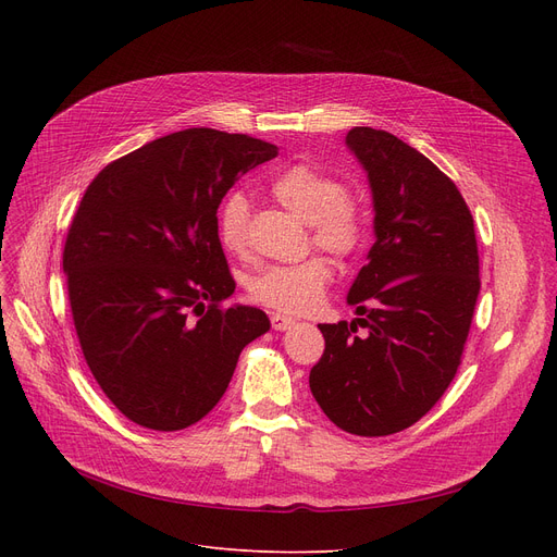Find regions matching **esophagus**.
<instances>
[{
  "mask_svg": "<svg viewBox=\"0 0 557 557\" xmlns=\"http://www.w3.org/2000/svg\"><path fill=\"white\" fill-rule=\"evenodd\" d=\"M271 323H273V330L284 332V330H288L290 325H296V320L284 315V313H271Z\"/></svg>",
  "mask_w": 557,
  "mask_h": 557,
  "instance_id": "esophagus-1",
  "label": "esophagus"
}]
</instances>
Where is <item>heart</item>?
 Instances as JSON below:
<instances>
[{"mask_svg":"<svg viewBox=\"0 0 557 557\" xmlns=\"http://www.w3.org/2000/svg\"><path fill=\"white\" fill-rule=\"evenodd\" d=\"M273 196L286 210L311 223L318 248L345 257L355 252L363 237V219L355 198L343 194L336 178L311 164H296L273 181ZM219 239L230 252L248 246V198L230 191L219 208ZM334 271L325 257H309L298 263H277L261 269L248 282L255 302L286 313H307L325 298Z\"/></svg>","mask_w":557,"mask_h":557,"instance_id":"heart-1","label":"heart"}]
</instances>
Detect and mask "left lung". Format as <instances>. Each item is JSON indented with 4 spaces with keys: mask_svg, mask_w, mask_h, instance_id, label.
Returning <instances> with one entry per match:
<instances>
[{
    "mask_svg": "<svg viewBox=\"0 0 557 557\" xmlns=\"http://www.w3.org/2000/svg\"><path fill=\"white\" fill-rule=\"evenodd\" d=\"M345 146L368 175L374 244L347 290L359 318L318 325L325 352L309 388L338 429L374 437L416 424L456 376L481 288L479 250L460 191L413 146L368 126Z\"/></svg>",
    "mask_w": 557,
    "mask_h": 557,
    "instance_id": "obj_1",
    "label": "left lung"
}]
</instances>
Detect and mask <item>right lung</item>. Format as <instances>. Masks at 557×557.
Listing matches in <instances>:
<instances>
[{"label": "right lung", "mask_w": 557, "mask_h": 557, "mask_svg": "<svg viewBox=\"0 0 557 557\" xmlns=\"http://www.w3.org/2000/svg\"><path fill=\"white\" fill-rule=\"evenodd\" d=\"M277 146L187 128L108 164L67 232L63 271L83 357L135 424L181 431L223 397L242 349L271 330L257 307H221L234 280L216 210Z\"/></svg>", "instance_id": "add662e5"}]
</instances>
